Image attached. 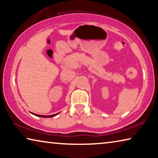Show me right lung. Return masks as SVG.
I'll return each instance as SVG.
<instances>
[{
    "label": "right lung",
    "instance_id": "obj_1",
    "mask_svg": "<svg viewBox=\"0 0 158 158\" xmlns=\"http://www.w3.org/2000/svg\"><path fill=\"white\" fill-rule=\"evenodd\" d=\"M34 114L35 116H39V117H42V118H52V117H53V116H56L57 114H58H58H53V115H50V116H44V115H39V114Z\"/></svg>",
    "mask_w": 158,
    "mask_h": 158
}]
</instances>
